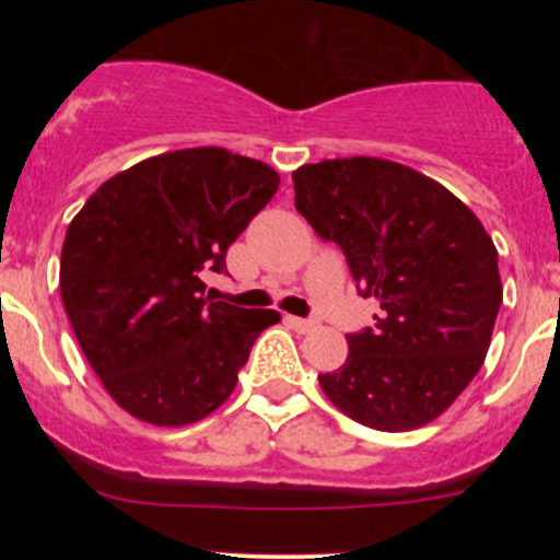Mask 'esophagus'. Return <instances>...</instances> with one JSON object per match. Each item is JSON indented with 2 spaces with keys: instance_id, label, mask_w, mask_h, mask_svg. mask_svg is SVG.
I'll return each instance as SVG.
<instances>
[{
  "instance_id": "1",
  "label": "esophagus",
  "mask_w": 560,
  "mask_h": 560,
  "mask_svg": "<svg viewBox=\"0 0 560 560\" xmlns=\"http://www.w3.org/2000/svg\"><path fill=\"white\" fill-rule=\"evenodd\" d=\"M287 320H289V326H292V329H298V331H302V334L316 329V320H307V318H294V316H289Z\"/></svg>"
}]
</instances>
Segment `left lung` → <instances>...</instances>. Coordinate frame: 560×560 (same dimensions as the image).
<instances>
[{
  "label": "left lung",
  "instance_id": "obj_1",
  "mask_svg": "<svg viewBox=\"0 0 560 560\" xmlns=\"http://www.w3.org/2000/svg\"><path fill=\"white\" fill-rule=\"evenodd\" d=\"M292 182L300 213L382 307L374 329L347 334L345 365L318 376L324 395L378 432L440 419L485 363L503 302L490 234L453 191L392 160H320Z\"/></svg>",
  "mask_w": 560,
  "mask_h": 560
}]
</instances>
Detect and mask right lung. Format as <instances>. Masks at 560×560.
Instances as JSON below:
<instances>
[{
	"label": "right lung",
	"instance_id": "obj_1",
	"mask_svg": "<svg viewBox=\"0 0 560 560\" xmlns=\"http://www.w3.org/2000/svg\"><path fill=\"white\" fill-rule=\"evenodd\" d=\"M279 173L223 147L147 158L107 178L70 221L62 305L83 355L126 413L202 421L229 400L253 342L281 316L205 298V271L279 189Z\"/></svg>",
	"mask_w": 560,
	"mask_h": 560
}]
</instances>
